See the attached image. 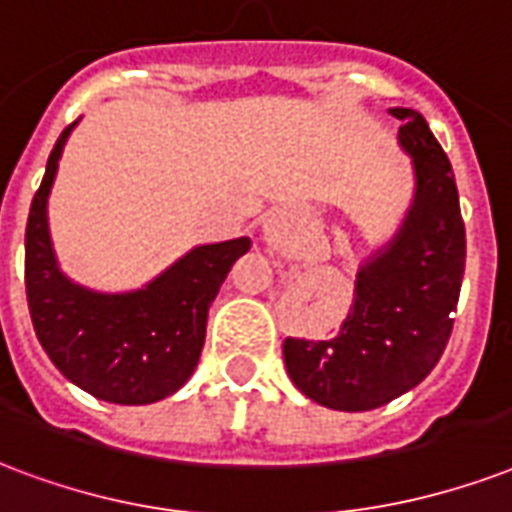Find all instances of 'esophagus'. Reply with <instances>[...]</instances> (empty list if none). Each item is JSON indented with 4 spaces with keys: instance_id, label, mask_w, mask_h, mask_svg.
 <instances>
[{
    "instance_id": "34e87169",
    "label": "esophagus",
    "mask_w": 512,
    "mask_h": 512,
    "mask_svg": "<svg viewBox=\"0 0 512 512\" xmlns=\"http://www.w3.org/2000/svg\"><path fill=\"white\" fill-rule=\"evenodd\" d=\"M265 228H268V225H265Z\"/></svg>"
}]
</instances>
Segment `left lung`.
<instances>
[{
	"label": "left lung",
	"instance_id": "8db88e82",
	"mask_svg": "<svg viewBox=\"0 0 512 512\" xmlns=\"http://www.w3.org/2000/svg\"><path fill=\"white\" fill-rule=\"evenodd\" d=\"M413 161V201L395 236L360 265L330 341H284L292 384L333 411H373L421 384L446 349L464 276V222L448 155L421 112L389 109Z\"/></svg>",
	"mask_w": 512,
	"mask_h": 512
}]
</instances>
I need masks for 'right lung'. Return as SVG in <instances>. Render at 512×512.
I'll return each mask as SVG.
<instances>
[{
  "instance_id": "right-lung-1",
  "label": "right lung",
  "mask_w": 512,
  "mask_h": 512,
  "mask_svg": "<svg viewBox=\"0 0 512 512\" xmlns=\"http://www.w3.org/2000/svg\"><path fill=\"white\" fill-rule=\"evenodd\" d=\"M74 126L77 120L58 136L26 222V298L34 333L50 362L88 395L117 405L158 403L193 376L209 306L252 241L241 236L193 247L131 292L72 282L53 252L48 198Z\"/></svg>"
}]
</instances>
